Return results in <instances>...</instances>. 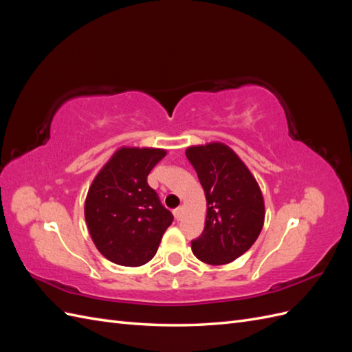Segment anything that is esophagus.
Segmentation results:
<instances>
[{"mask_svg": "<svg viewBox=\"0 0 352 352\" xmlns=\"http://www.w3.org/2000/svg\"><path fill=\"white\" fill-rule=\"evenodd\" d=\"M173 216L176 220H180L184 216V207H177L176 210H173Z\"/></svg>", "mask_w": 352, "mask_h": 352, "instance_id": "1", "label": "esophagus"}]
</instances>
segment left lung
Returning a JSON list of instances; mask_svg holds the SVG:
<instances>
[{
  "label": "left lung",
  "instance_id": "obj_1",
  "mask_svg": "<svg viewBox=\"0 0 352 352\" xmlns=\"http://www.w3.org/2000/svg\"><path fill=\"white\" fill-rule=\"evenodd\" d=\"M207 199L204 232L192 242L195 257L229 264L247 252L264 225V198L250 168L230 146L208 142L186 148Z\"/></svg>",
  "mask_w": 352,
  "mask_h": 352
}]
</instances>
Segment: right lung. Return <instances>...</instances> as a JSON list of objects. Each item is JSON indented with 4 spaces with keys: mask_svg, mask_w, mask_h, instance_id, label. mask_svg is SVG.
I'll return each instance as SVG.
<instances>
[{
    "mask_svg": "<svg viewBox=\"0 0 352 352\" xmlns=\"http://www.w3.org/2000/svg\"><path fill=\"white\" fill-rule=\"evenodd\" d=\"M166 154L163 148L120 146L94 177L85 199V220L95 247L111 263L144 265L172 225V212L146 182Z\"/></svg>",
    "mask_w": 352,
    "mask_h": 352,
    "instance_id": "add662e5",
    "label": "right lung"
}]
</instances>
